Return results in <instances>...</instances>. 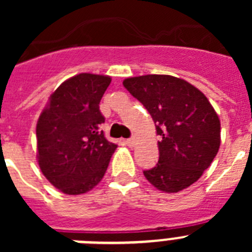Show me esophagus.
I'll return each instance as SVG.
<instances>
[{
    "label": "esophagus",
    "mask_w": 252,
    "mask_h": 252,
    "mask_svg": "<svg viewBox=\"0 0 252 252\" xmlns=\"http://www.w3.org/2000/svg\"><path fill=\"white\" fill-rule=\"evenodd\" d=\"M126 144H127L128 148H133L135 146V137H131V139L126 140Z\"/></svg>",
    "instance_id": "34e87169"
}]
</instances>
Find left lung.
Masks as SVG:
<instances>
[{
  "instance_id": "1",
  "label": "left lung",
  "mask_w": 252,
  "mask_h": 252,
  "mask_svg": "<svg viewBox=\"0 0 252 252\" xmlns=\"http://www.w3.org/2000/svg\"><path fill=\"white\" fill-rule=\"evenodd\" d=\"M124 87L149 111L160 136L159 161L144 170L149 183L165 193L195 183L221 144L220 119L206 95L184 79L164 74L127 78Z\"/></svg>"
}]
</instances>
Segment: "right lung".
I'll list each match as a JSON object with an SVG mask.
<instances>
[{"mask_svg": "<svg viewBox=\"0 0 252 252\" xmlns=\"http://www.w3.org/2000/svg\"><path fill=\"white\" fill-rule=\"evenodd\" d=\"M108 75L81 73L69 78L50 95L37 120V162L55 188L83 194L103 178L117 145L99 128L102 95Z\"/></svg>", "mask_w": 252, "mask_h": 252, "instance_id": "add662e5", "label": "right lung"}]
</instances>
